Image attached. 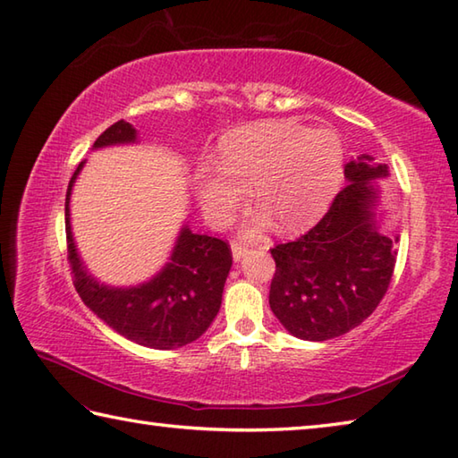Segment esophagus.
<instances>
[{
    "instance_id": "34e87169",
    "label": "esophagus",
    "mask_w": 458,
    "mask_h": 458,
    "mask_svg": "<svg viewBox=\"0 0 458 458\" xmlns=\"http://www.w3.org/2000/svg\"><path fill=\"white\" fill-rule=\"evenodd\" d=\"M232 256H234V260L238 262V260H242L244 258V254L248 252V246L246 244H242V242H238V240H234V242H232Z\"/></svg>"
}]
</instances>
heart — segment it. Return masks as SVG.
<instances>
[{"label": "heart", "instance_id": "1", "mask_svg": "<svg viewBox=\"0 0 458 458\" xmlns=\"http://www.w3.org/2000/svg\"><path fill=\"white\" fill-rule=\"evenodd\" d=\"M343 180V142L330 128L260 122L230 131L220 144V165L200 162L194 184L202 210L224 226L244 204L252 184L260 204L246 228L260 232L276 220L280 230H298L320 218Z\"/></svg>", "mask_w": 458, "mask_h": 458}]
</instances>
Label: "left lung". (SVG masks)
<instances>
[{
    "label": "left lung",
    "instance_id": "1",
    "mask_svg": "<svg viewBox=\"0 0 458 458\" xmlns=\"http://www.w3.org/2000/svg\"><path fill=\"white\" fill-rule=\"evenodd\" d=\"M386 164L369 154L344 165L348 184L328 212L294 242L272 248L276 262L270 309L290 335L312 343L359 327L386 294L396 262L398 234L380 230L378 182Z\"/></svg>",
    "mask_w": 458,
    "mask_h": 458
}]
</instances>
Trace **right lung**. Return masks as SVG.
<instances>
[{"mask_svg":"<svg viewBox=\"0 0 458 458\" xmlns=\"http://www.w3.org/2000/svg\"><path fill=\"white\" fill-rule=\"evenodd\" d=\"M138 131L115 122L94 142V149L136 144ZM86 162H80L65 194V236L73 284L81 301L99 320L123 338L156 351H172L200 338L220 310L224 282L232 268V252L220 238L180 228L168 262L148 282L110 286L89 274L72 234L70 198Z\"/></svg>","mask_w":458,"mask_h":458,"instance_id":"1","label":"right lung"}]
</instances>
